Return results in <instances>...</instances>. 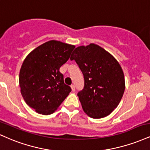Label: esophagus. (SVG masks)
<instances>
[{
    "label": "esophagus",
    "instance_id": "1",
    "mask_svg": "<svg viewBox=\"0 0 150 150\" xmlns=\"http://www.w3.org/2000/svg\"><path fill=\"white\" fill-rule=\"evenodd\" d=\"M70 87H71L72 91H75V84H71V86H70Z\"/></svg>",
    "mask_w": 150,
    "mask_h": 150
}]
</instances>
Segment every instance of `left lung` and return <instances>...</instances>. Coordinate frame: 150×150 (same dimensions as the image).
Instances as JSON below:
<instances>
[{"label": "left lung", "instance_id": "left-lung-1", "mask_svg": "<svg viewBox=\"0 0 150 150\" xmlns=\"http://www.w3.org/2000/svg\"><path fill=\"white\" fill-rule=\"evenodd\" d=\"M70 60L75 61L84 75V88L77 93L83 110L93 119L109 115L120 103L125 89L118 61L93 43L75 48Z\"/></svg>", "mask_w": 150, "mask_h": 150}]
</instances>
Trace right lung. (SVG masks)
I'll use <instances>...</instances> for the list:
<instances>
[{
	"instance_id": "1",
	"label": "right lung",
	"mask_w": 150,
	"mask_h": 150,
	"mask_svg": "<svg viewBox=\"0 0 150 150\" xmlns=\"http://www.w3.org/2000/svg\"><path fill=\"white\" fill-rule=\"evenodd\" d=\"M75 47L50 40L35 48L23 61L19 79L21 93L26 104L39 114L53 113L71 91L59 69Z\"/></svg>"
}]
</instances>
